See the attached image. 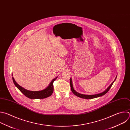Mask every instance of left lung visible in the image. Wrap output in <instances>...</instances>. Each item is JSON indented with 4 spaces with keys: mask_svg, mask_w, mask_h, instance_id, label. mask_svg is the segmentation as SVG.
I'll return each mask as SVG.
<instances>
[{
    "mask_svg": "<svg viewBox=\"0 0 130 130\" xmlns=\"http://www.w3.org/2000/svg\"><path fill=\"white\" fill-rule=\"evenodd\" d=\"M117 76L116 77L115 79H114V80L111 84V85L109 86V87H108V88L107 89H106V90H105L104 91H103V92L102 93H99V94H93V95H86V94H80V93H79L78 92H77L76 91L74 90V89H73V85H72V79L71 78H70V87H71V91L72 92V93L75 95L76 96L79 97V98H82V99H94V98H98V97H100V96H102L104 95H105V94H106L108 91L109 90V89L111 88V87H112V86L113 84V83L115 82L116 78Z\"/></svg>",
    "mask_w": 130,
    "mask_h": 130,
    "instance_id": "obj_1",
    "label": "left lung"
}]
</instances>
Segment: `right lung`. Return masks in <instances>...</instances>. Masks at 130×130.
Here are the masks:
<instances>
[{"instance_id": "right-lung-1", "label": "right lung", "mask_w": 130, "mask_h": 130, "mask_svg": "<svg viewBox=\"0 0 130 130\" xmlns=\"http://www.w3.org/2000/svg\"><path fill=\"white\" fill-rule=\"evenodd\" d=\"M13 75V74H12ZM58 77L54 78L50 85L48 86V87L46 88L45 89H43L41 91H29L28 90H26L21 86H20L19 85H18L15 80L14 79V77H13V82L16 86V87L27 98L30 99H45L46 98H48L53 93L54 91V85L53 83L54 82L56 79V78Z\"/></svg>"}]
</instances>
